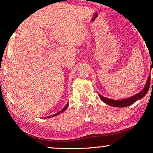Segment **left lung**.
<instances>
[{
	"mask_svg": "<svg viewBox=\"0 0 153 153\" xmlns=\"http://www.w3.org/2000/svg\"><path fill=\"white\" fill-rule=\"evenodd\" d=\"M152 70H153V68H152ZM150 72H151V68H150ZM150 75H149L148 77L147 82L146 83L145 87H144V88L142 90L140 93L136 94L135 95L132 96V97H130L129 98H125V99L116 100L109 99V98L104 97L101 95H100V94H98V95H99V97L100 99L102 100V101L104 102V103H106V104H108V105L112 106H115V107H120V108L126 107V106L131 105V104L134 103L135 102H137V100L142 99V98L146 95V93H148V89H149L150 88ZM152 85H153V82H152Z\"/></svg>",
	"mask_w": 153,
	"mask_h": 153,
	"instance_id": "8db88e82",
	"label": "left lung"
}]
</instances>
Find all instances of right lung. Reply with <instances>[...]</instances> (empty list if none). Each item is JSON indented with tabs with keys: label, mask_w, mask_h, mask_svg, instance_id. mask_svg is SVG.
<instances>
[{
	"label": "right lung",
	"mask_w": 153,
	"mask_h": 153,
	"mask_svg": "<svg viewBox=\"0 0 153 153\" xmlns=\"http://www.w3.org/2000/svg\"><path fill=\"white\" fill-rule=\"evenodd\" d=\"M68 105H69V103L68 102V104H66V106H65L63 108H62L61 109V111H60L59 112H58V113H56V114H53V115H51V116H47L46 117V118H52V117H54V116H58V115H59L60 114H61V113H62V112H64L65 111L66 109H67V108H68Z\"/></svg>",
	"instance_id": "add662e5"
}]
</instances>
